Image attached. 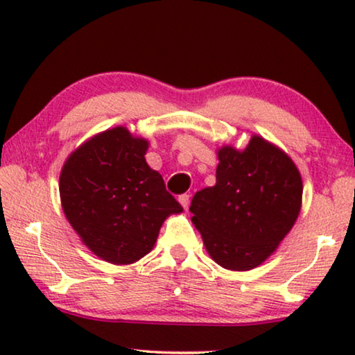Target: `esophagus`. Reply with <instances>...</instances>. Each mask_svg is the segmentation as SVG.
I'll return each mask as SVG.
<instances>
[{
  "label": "esophagus",
  "instance_id": "esophagus-1",
  "mask_svg": "<svg viewBox=\"0 0 355 355\" xmlns=\"http://www.w3.org/2000/svg\"><path fill=\"white\" fill-rule=\"evenodd\" d=\"M178 200L182 205L184 210H187V208H189V196H187V193H182V196H179Z\"/></svg>",
  "mask_w": 355,
  "mask_h": 355
}]
</instances>
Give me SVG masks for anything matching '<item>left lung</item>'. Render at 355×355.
I'll return each mask as SVG.
<instances>
[{
  "label": "left lung",
  "instance_id": "1",
  "mask_svg": "<svg viewBox=\"0 0 355 355\" xmlns=\"http://www.w3.org/2000/svg\"><path fill=\"white\" fill-rule=\"evenodd\" d=\"M216 184L192 198V223L223 268L263 263L293 230L302 207V178L284 150L260 135L244 148L216 150Z\"/></svg>",
  "mask_w": 355,
  "mask_h": 355
}]
</instances>
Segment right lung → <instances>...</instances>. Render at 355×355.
<instances>
[{
	"mask_svg": "<svg viewBox=\"0 0 355 355\" xmlns=\"http://www.w3.org/2000/svg\"><path fill=\"white\" fill-rule=\"evenodd\" d=\"M148 145L118 125L85 140L62 164V211L87 249L108 263H135L153 249L164 220L182 213L145 162Z\"/></svg>",
	"mask_w": 355,
	"mask_h": 355,
	"instance_id": "right-lung-1",
	"label": "right lung"
}]
</instances>
